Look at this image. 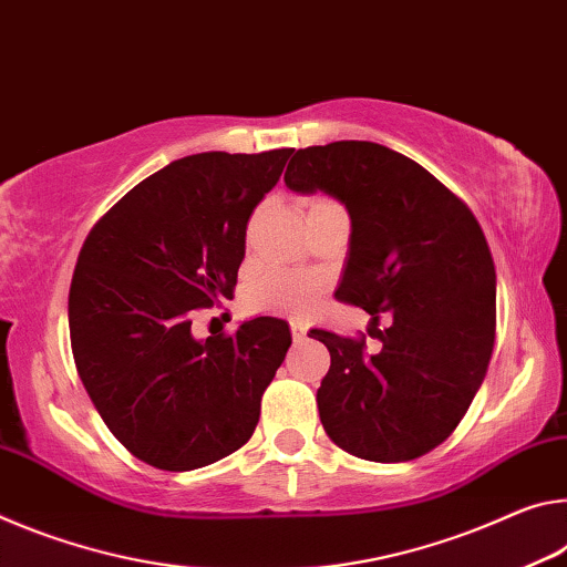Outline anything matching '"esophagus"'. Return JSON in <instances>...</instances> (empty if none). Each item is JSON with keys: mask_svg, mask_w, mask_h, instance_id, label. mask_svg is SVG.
<instances>
[{"mask_svg": "<svg viewBox=\"0 0 567 567\" xmlns=\"http://www.w3.org/2000/svg\"><path fill=\"white\" fill-rule=\"evenodd\" d=\"M306 331H309V327H306L303 321H291V337H293V341H301L303 337H306Z\"/></svg>", "mask_w": 567, "mask_h": 567, "instance_id": "1", "label": "esophagus"}]
</instances>
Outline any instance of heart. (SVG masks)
Wrapping results in <instances>:
<instances>
[{
	"label": "heart",
	"mask_w": 567,
	"mask_h": 567,
	"mask_svg": "<svg viewBox=\"0 0 567 567\" xmlns=\"http://www.w3.org/2000/svg\"><path fill=\"white\" fill-rule=\"evenodd\" d=\"M333 200L323 196H311L303 200L306 213H313ZM323 281L311 274L271 271L256 284H250L244 293V306L250 313H284V317H301L319 299Z\"/></svg>",
	"instance_id": "heart-1"
}]
</instances>
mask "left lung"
I'll list each match as a JSON object with an SVG mask.
<instances>
[{
  "label": "left lung",
  "mask_w": 567,
  "mask_h": 567,
  "mask_svg": "<svg viewBox=\"0 0 567 567\" xmlns=\"http://www.w3.org/2000/svg\"><path fill=\"white\" fill-rule=\"evenodd\" d=\"M284 181L344 203L337 299L371 313L382 341L367 354L364 339L311 331L331 354L317 392L323 430L361 460L422 457L465 416L493 357L495 264L480 223L420 163L367 141L303 147Z\"/></svg>",
  "instance_id": "obj_1"
}]
</instances>
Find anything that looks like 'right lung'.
<instances>
[{"label": "right lung", "mask_w": 567, "mask_h": 567, "mask_svg": "<svg viewBox=\"0 0 567 567\" xmlns=\"http://www.w3.org/2000/svg\"><path fill=\"white\" fill-rule=\"evenodd\" d=\"M293 147L181 157L125 193L82 244L70 286L78 374L137 460L185 472L250 440L291 347L289 323L196 339L193 313L234 299L246 226Z\"/></svg>", "instance_id": "obj_1"}]
</instances>
